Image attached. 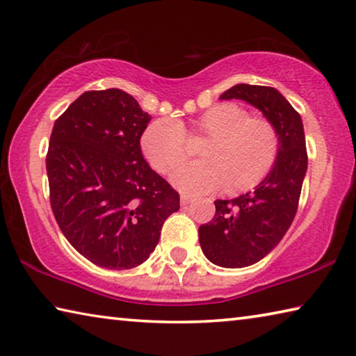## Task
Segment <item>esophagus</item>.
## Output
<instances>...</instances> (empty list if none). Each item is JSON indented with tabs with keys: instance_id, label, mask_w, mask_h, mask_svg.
Returning a JSON list of instances; mask_svg holds the SVG:
<instances>
[{
	"instance_id": "1",
	"label": "esophagus",
	"mask_w": 356,
	"mask_h": 356,
	"mask_svg": "<svg viewBox=\"0 0 356 356\" xmlns=\"http://www.w3.org/2000/svg\"><path fill=\"white\" fill-rule=\"evenodd\" d=\"M190 202H193V197L191 196H188V195L180 196V204H182V206H188Z\"/></svg>"
}]
</instances>
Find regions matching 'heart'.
I'll return each instance as SVG.
<instances>
[{
  "label": "heart",
  "instance_id": "b5f03b06",
  "mask_svg": "<svg viewBox=\"0 0 356 356\" xmlns=\"http://www.w3.org/2000/svg\"><path fill=\"white\" fill-rule=\"evenodd\" d=\"M193 130L212 136V141L202 150L206 160L182 163L171 172L172 185L190 195L216 191L229 184L232 190L250 188L267 176L280 152L275 125L232 104L210 108ZM141 149L154 170L170 171L188 152L186 130L176 119L154 120L141 136Z\"/></svg>",
  "mask_w": 356,
  "mask_h": 356
}]
</instances>
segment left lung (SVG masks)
Wrapping results in <instances>:
<instances>
[{"label": "left lung", "mask_w": 356, "mask_h": 356, "mask_svg": "<svg viewBox=\"0 0 356 356\" xmlns=\"http://www.w3.org/2000/svg\"><path fill=\"white\" fill-rule=\"evenodd\" d=\"M245 100L275 125L280 152L254 190L234 200H216L215 215L200 227V243L210 262L242 268L261 261L284 237L298 209L308 170L303 122L278 89L240 83L220 95Z\"/></svg>", "instance_id": "1"}]
</instances>
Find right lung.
I'll return each instance as SVG.
<instances>
[{"label": "right lung", "instance_id": "1", "mask_svg": "<svg viewBox=\"0 0 356 356\" xmlns=\"http://www.w3.org/2000/svg\"><path fill=\"white\" fill-rule=\"evenodd\" d=\"M150 116L130 94L88 91L56 119L47 154L50 204L88 261L127 270L147 261L179 193L144 160Z\"/></svg>", "mask_w": 356, "mask_h": 356}]
</instances>
